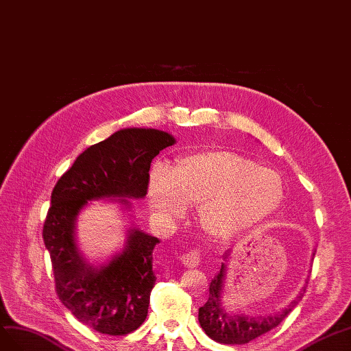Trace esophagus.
<instances>
[{
  "label": "esophagus",
  "instance_id": "esophagus-1",
  "mask_svg": "<svg viewBox=\"0 0 351 351\" xmlns=\"http://www.w3.org/2000/svg\"><path fill=\"white\" fill-rule=\"evenodd\" d=\"M179 258H181V262L186 267H197L199 263V258H202V253H199V250L194 248V250H189V252L184 253Z\"/></svg>",
  "mask_w": 351,
  "mask_h": 351
}]
</instances>
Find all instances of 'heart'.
Returning <instances> with one entry per match:
<instances>
[{
	"label": "heart",
	"mask_w": 351,
	"mask_h": 351,
	"mask_svg": "<svg viewBox=\"0 0 351 351\" xmlns=\"http://www.w3.org/2000/svg\"><path fill=\"white\" fill-rule=\"evenodd\" d=\"M275 170L223 149H207L178 158L170 170L156 165L148 176V202L158 215H182L198 204V220L215 237H231L262 222L282 199Z\"/></svg>",
	"instance_id": "obj_1"
}]
</instances>
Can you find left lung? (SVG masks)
Instances as JSON below:
<instances>
[{
	"instance_id": "left-lung-1",
	"label": "left lung",
	"mask_w": 351,
	"mask_h": 351,
	"mask_svg": "<svg viewBox=\"0 0 351 351\" xmlns=\"http://www.w3.org/2000/svg\"><path fill=\"white\" fill-rule=\"evenodd\" d=\"M228 254H225L226 257ZM226 266L222 263L220 272L212 279L208 288V300L207 303L198 308V320L199 325L204 329V332L220 344H247L252 339L269 332L270 329L278 326L282 320L289 315V312L300 303L303 298V289L288 307L274 316H260V317H247L244 315H229L222 306V289L225 279Z\"/></svg>"
}]
</instances>
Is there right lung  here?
I'll return each instance as SVG.
<instances>
[{"label":"right lung","instance_id":"obj_1","mask_svg":"<svg viewBox=\"0 0 351 351\" xmlns=\"http://www.w3.org/2000/svg\"><path fill=\"white\" fill-rule=\"evenodd\" d=\"M175 138L157 129L129 128L86 148L58 179L43 237L51 257L57 295L84 325L107 335H126L143 325L156 284L153 250L156 237L129 231L122 253L107 265H88L75 241L76 216L91 199L143 198L148 191L149 166Z\"/></svg>","mask_w":351,"mask_h":351}]
</instances>
